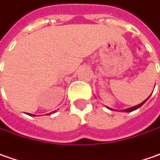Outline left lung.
<instances>
[{
    "label": "left lung",
    "instance_id": "8db88e82",
    "mask_svg": "<svg viewBox=\"0 0 160 160\" xmlns=\"http://www.w3.org/2000/svg\"><path fill=\"white\" fill-rule=\"evenodd\" d=\"M148 98H149V97H148V98H147V99H146L145 101H143L141 104H139V105H138V106H136V107H133V108H130L125 109V110H123V111H125V112H132V111H134V110H136V109L139 108H140V107H141L142 105H144V104H145V102H146V101H147V100H148Z\"/></svg>",
    "mask_w": 160,
    "mask_h": 160
}]
</instances>
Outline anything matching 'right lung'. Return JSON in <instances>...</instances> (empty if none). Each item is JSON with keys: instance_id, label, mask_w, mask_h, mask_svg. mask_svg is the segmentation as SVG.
<instances>
[{"instance_id": "right-lung-1", "label": "right lung", "mask_w": 160, "mask_h": 160, "mask_svg": "<svg viewBox=\"0 0 160 160\" xmlns=\"http://www.w3.org/2000/svg\"><path fill=\"white\" fill-rule=\"evenodd\" d=\"M29 115H30V116H32V115H31V114H29ZM33 116H34V115H33Z\"/></svg>"}]
</instances>
